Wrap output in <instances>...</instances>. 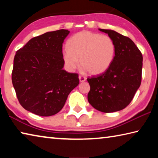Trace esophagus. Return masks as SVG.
<instances>
[{
    "mask_svg": "<svg viewBox=\"0 0 158 158\" xmlns=\"http://www.w3.org/2000/svg\"><path fill=\"white\" fill-rule=\"evenodd\" d=\"M79 81L80 82H84L85 80H86V78H85V77H84V76H81L80 75L79 77Z\"/></svg>",
    "mask_w": 158,
    "mask_h": 158,
    "instance_id": "34e87169",
    "label": "esophagus"
}]
</instances>
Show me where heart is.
<instances>
[{"label":"heart","mask_w":158,"mask_h":158,"mask_svg":"<svg viewBox=\"0 0 158 158\" xmlns=\"http://www.w3.org/2000/svg\"><path fill=\"white\" fill-rule=\"evenodd\" d=\"M63 58L67 68L73 70L80 64L84 70L94 75L102 74L109 68L116 55V45L106 35L83 31L69 37Z\"/></svg>","instance_id":"1"}]
</instances>
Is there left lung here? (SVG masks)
I'll use <instances>...</instances> for the list:
<instances>
[{"instance_id":"1","label":"left lung","mask_w":158,"mask_h":158,"mask_svg":"<svg viewBox=\"0 0 158 158\" xmlns=\"http://www.w3.org/2000/svg\"><path fill=\"white\" fill-rule=\"evenodd\" d=\"M113 40L116 55L105 73L88 78V100L97 110L111 113L129 105L141 81L143 57L134 42L113 30L99 28Z\"/></svg>"}]
</instances>
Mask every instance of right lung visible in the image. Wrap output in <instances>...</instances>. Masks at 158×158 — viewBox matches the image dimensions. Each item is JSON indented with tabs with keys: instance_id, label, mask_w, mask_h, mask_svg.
Returning a JSON list of instances; mask_svg holds the SVG:
<instances>
[{
	"instance_id": "right-lung-1",
	"label": "right lung",
	"mask_w": 158,
	"mask_h": 158,
	"mask_svg": "<svg viewBox=\"0 0 158 158\" xmlns=\"http://www.w3.org/2000/svg\"><path fill=\"white\" fill-rule=\"evenodd\" d=\"M69 31L47 32L30 40L14 58L12 81L20 105L41 116H53L79 83V75L63 69V43Z\"/></svg>"
}]
</instances>
